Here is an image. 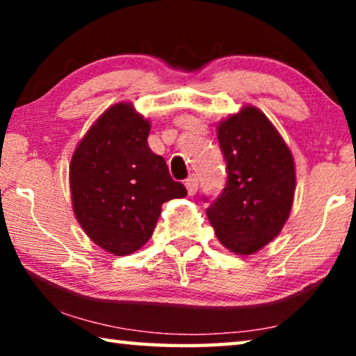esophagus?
Segmentation results:
<instances>
[{
	"label": "esophagus",
	"mask_w": 356,
	"mask_h": 356,
	"mask_svg": "<svg viewBox=\"0 0 356 356\" xmlns=\"http://www.w3.org/2000/svg\"><path fill=\"white\" fill-rule=\"evenodd\" d=\"M184 186H186V189H188V193L191 194H196V191H197V178H196V175H189V177L186 178V181H184Z\"/></svg>",
	"instance_id": "obj_1"
}]
</instances>
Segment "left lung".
Wrapping results in <instances>:
<instances>
[{
  "mask_svg": "<svg viewBox=\"0 0 356 356\" xmlns=\"http://www.w3.org/2000/svg\"><path fill=\"white\" fill-rule=\"evenodd\" d=\"M227 184L207 209L218 241L254 254L279 235L293 206L296 175L289 145L256 106H243L217 124Z\"/></svg>",
  "mask_w": 356,
  "mask_h": 356,
  "instance_id": "left-lung-1",
  "label": "left lung"
}]
</instances>
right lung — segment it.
I'll return each instance as SVG.
<instances>
[{
    "mask_svg": "<svg viewBox=\"0 0 356 356\" xmlns=\"http://www.w3.org/2000/svg\"><path fill=\"white\" fill-rule=\"evenodd\" d=\"M150 123L133 104H115L90 126L72 154V211L86 235L115 256L149 241L162 204L186 196L163 157L147 144Z\"/></svg>",
    "mask_w": 356,
    "mask_h": 356,
    "instance_id": "right-lung-1",
    "label": "right lung"
}]
</instances>
